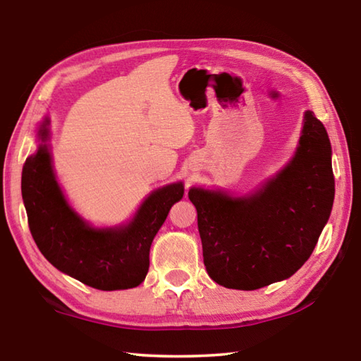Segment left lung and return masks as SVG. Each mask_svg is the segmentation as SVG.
<instances>
[{"label":"left lung","instance_id":"left-lung-1","mask_svg":"<svg viewBox=\"0 0 361 361\" xmlns=\"http://www.w3.org/2000/svg\"><path fill=\"white\" fill-rule=\"evenodd\" d=\"M299 144L294 159L250 197L189 190L216 283L252 291L291 277L313 253L334 207L335 176L327 131L312 111Z\"/></svg>","mask_w":361,"mask_h":361}]
</instances>
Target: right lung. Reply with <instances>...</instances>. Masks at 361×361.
Returning <instances> with one entry per match:
<instances>
[{
    "instance_id": "right-lung-1",
    "label": "right lung",
    "mask_w": 361,
    "mask_h": 361,
    "mask_svg": "<svg viewBox=\"0 0 361 361\" xmlns=\"http://www.w3.org/2000/svg\"><path fill=\"white\" fill-rule=\"evenodd\" d=\"M47 123L48 120L40 126L42 140L48 136ZM183 194L181 183L161 188L142 203L128 227L95 230L68 208L56 183L47 145L26 158L21 172L27 225L42 255L56 269L102 291L142 283L153 238Z\"/></svg>"
}]
</instances>
